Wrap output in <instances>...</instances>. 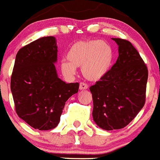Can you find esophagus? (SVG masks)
<instances>
[{
	"label": "esophagus",
	"instance_id": "obj_1",
	"mask_svg": "<svg viewBox=\"0 0 160 160\" xmlns=\"http://www.w3.org/2000/svg\"><path fill=\"white\" fill-rule=\"evenodd\" d=\"M88 89V86L84 82H81L80 85H79V89L80 90H85V89Z\"/></svg>",
	"mask_w": 160,
	"mask_h": 160
}]
</instances>
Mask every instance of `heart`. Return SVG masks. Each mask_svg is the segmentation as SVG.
I'll return each mask as SVG.
<instances>
[{"label":"heart","mask_w":160,"mask_h":160,"mask_svg":"<svg viewBox=\"0 0 160 160\" xmlns=\"http://www.w3.org/2000/svg\"><path fill=\"white\" fill-rule=\"evenodd\" d=\"M68 60H62L60 69L67 77L76 74V68H82V74L89 81L97 82L111 69L114 51L108 42L88 40L75 42L68 51Z\"/></svg>","instance_id":"obj_1"}]
</instances>
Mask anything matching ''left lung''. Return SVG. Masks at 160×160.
Wrapping results in <instances>:
<instances>
[{
  "label": "left lung",
  "mask_w": 160,
  "mask_h": 160,
  "mask_svg": "<svg viewBox=\"0 0 160 160\" xmlns=\"http://www.w3.org/2000/svg\"><path fill=\"white\" fill-rule=\"evenodd\" d=\"M118 45V57L108 74L89 88L93 100L92 118L105 130L124 128L145 102L148 69L130 42L112 38Z\"/></svg>",
  "instance_id": "obj_1"
}]
</instances>
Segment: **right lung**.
Masks as SVG:
<instances>
[{
  "label": "right lung",
  "instance_id": "add662e5",
  "mask_svg": "<svg viewBox=\"0 0 160 160\" xmlns=\"http://www.w3.org/2000/svg\"><path fill=\"white\" fill-rule=\"evenodd\" d=\"M57 44L55 37H43L19 50L11 78L17 115L36 130L57 127L65 103L77 93L79 84L58 77Z\"/></svg>",
  "mask_w": 160,
  "mask_h": 160
}]
</instances>
